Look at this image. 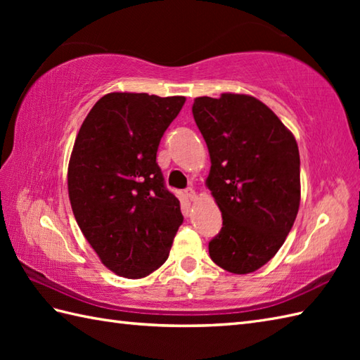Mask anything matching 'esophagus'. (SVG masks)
Wrapping results in <instances>:
<instances>
[{
    "label": "esophagus",
    "instance_id": "34e87169",
    "mask_svg": "<svg viewBox=\"0 0 360 360\" xmlns=\"http://www.w3.org/2000/svg\"><path fill=\"white\" fill-rule=\"evenodd\" d=\"M186 198H187V200H190V201H196V192H195V190L192 188V187H188V188H186Z\"/></svg>",
    "mask_w": 360,
    "mask_h": 360
}]
</instances>
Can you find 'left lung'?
Masks as SVG:
<instances>
[{"instance_id": "left-lung-1", "label": "left lung", "mask_w": 360, "mask_h": 360, "mask_svg": "<svg viewBox=\"0 0 360 360\" xmlns=\"http://www.w3.org/2000/svg\"><path fill=\"white\" fill-rule=\"evenodd\" d=\"M192 111L210 155L205 184L223 215L210 258L232 274L255 272L283 246L300 205L295 137L252 96L196 97Z\"/></svg>"}]
</instances>
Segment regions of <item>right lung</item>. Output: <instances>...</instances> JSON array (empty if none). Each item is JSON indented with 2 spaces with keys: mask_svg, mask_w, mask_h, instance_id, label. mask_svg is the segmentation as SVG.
<instances>
[{
  "mask_svg": "<svg viewBox=\"0 0 360 360\" xmlns=\"http://www.w3.org/2000/svg\"><path fill=\"white\" fill-rule=\"evenodd\" d=\"M186 97L110 93L83 120L68 167L75 221L101 262L127 278L165 263L184 221L156 162Z\"/></svg>",
  "mask_w": 360,
  "mask_h": 360,
  "instance_id": "right-lung-1",
  "label": "right lung"
}]
</instances>
